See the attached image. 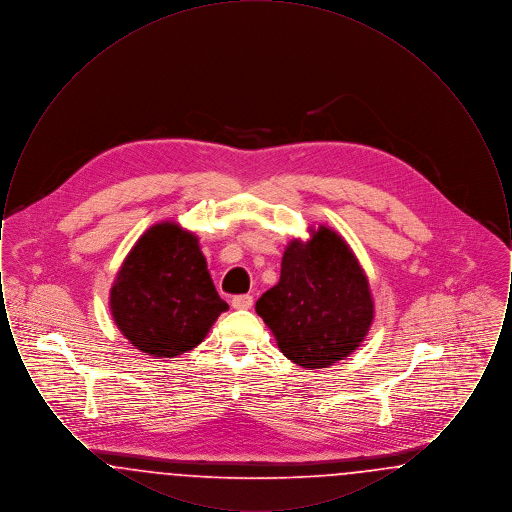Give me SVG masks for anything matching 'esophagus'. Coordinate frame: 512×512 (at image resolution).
I'll return each mask as SVG.
<instances>
[{
  "instance_id": "1",
  "label": "esophagus",
  "mask_w": 512,
  "mask_h": 512,
  "mask_svg": "<svg viewBox=\"0 0 512 512\" xmlns=\"http://www.w3.org/2000/svg\"><path fill=\"white\" fill-rule=\"evenodd\" d=\"M251 305H253V297L249 293L232 297V307L234 309H251Z\"/></svg>"
}]
</instances>
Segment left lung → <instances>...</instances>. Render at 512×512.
Here are the masks:
<instances>
[{
    "mask_svg": "<svg viewBox=\"0 0 512 512\" xmlns=\"http://www.w3.org/2000/svg\"><path fill=\"white\" fill-rule=\"evenodd\" d=\"M280 351L303 368H326L353 353L374 317L368 280L349 245L320 226L286 247L280 282L255 305Z\"/></svg>",
    "mask_w": 512,
    "mask_h": 512,
    "instance_id": "8db88e82",
    "label": "left lung"
}]
</instances>
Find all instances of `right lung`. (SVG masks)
<instances>
[{"label": "right lung", "mask_w": 512, "mask_h": 512, "mask_svg": "<svg viewBox=\"0 0 512 512\" xmlns=\"http://www.w3.org/2000/svg\"><path fill=\"white\" fill-rule=\"evenodd\" d=\"M226 309L197 238L174 222L147 230L111 288V313L124 338L161 359L194 349Z\"/></svg>", "instance_id": "add662e5"}]
</instances>
